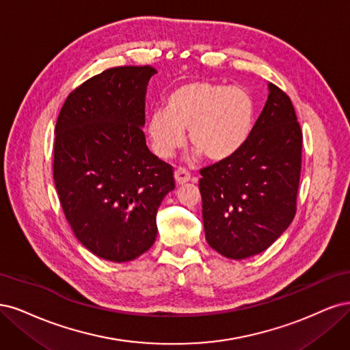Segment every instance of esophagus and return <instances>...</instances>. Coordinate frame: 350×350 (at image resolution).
Masks as SVG:
<instances>
[{
    "mask_svg": "<svg viewBox=\"0 0 350 350\" xmlns=\"http://www.w3.org/2000/svg\"><path fill=\"white\" fill-rule=\"evenodd\" d=\"M174 180L177 185L187 183L190 180V174H189V172L185 170V168H177V170L174 172Z\"/></svg>",
    "mask_w": 350,
    "mask_h": 350,
    "instance_id": "34e87169",
    "label": "esophagus"
}]
</instances>
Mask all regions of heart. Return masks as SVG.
Here are the masks:
<instances>
[{
    "instance_id": "obj_1",
    "label": "heart",
    "mask_w": 350,
    "mask_h": 350,
    "mask_svg": "<svg viewBox=\"0 0 350 350\" xmlns=\"http://www.w3.org/2000/svg\"><path fill=\"white\" fill-rule=\"evenodd\" d=\"M254 115V101L244 88L190 81L173 90L165 109L152 111L145 131L152 152L161 160L172 159L182 148L189 129L196 154L218 163L243 148L253 131Z\"/></svg>"
}]
</instances>
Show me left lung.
I'll return each instance as SVG.
<instances>
[{
    "mask_svg": "<svg viewBox=\"0 0 350 350\" xmlns=\"http://www.w3.org/2000/svg\"><path fill=\"white\" fill-rule=\"evenodd\" d=\"M302 132L291 98L269 83L249 139L231 159L200 170L208 244L234 260L265 252L297 212Z\"/></svg>",
    "mask_w": 350,
    "mask_h": 350,
    "instance_id": "obj_1",
    "label": "left lung"
}]
</instances>
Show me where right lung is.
<instances>
[{
	"mask_svg": "<svg viewBox=\"0 0 350 350\" xmlns=\"http://www.w3.org/2000/svg\"><path fill=\"white\" fill-rule=\"evenodd\" d=\"M157 70L116 66L66 97L55 126L53 180L66 221L88 252L129 262L157 237L173 167L145 142V94Z\"/></svg>",
	"mask_w": 350,
	"mask_h": 350,
	"instance_id": "obj_1",
	"label": "right lung"
}]
</instances>
